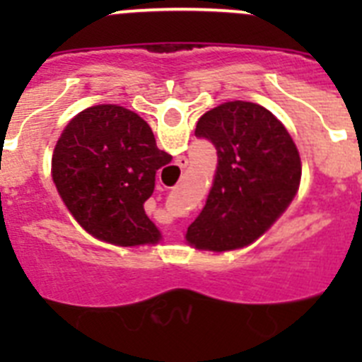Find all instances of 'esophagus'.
<instances>
[{"label": "esophagus", "instance_id": "obj_1", "mask_svg": "<svg viewBox=\"0 0 362 362\" xmlns=\"http://www.w3.org/2000/svg\"><path fill=\"white\" fill-rule=\"evenodd\" d=\"M187 165H188L187 158H179L177 159V166H179V168H187Z\"/></svg>", "mask_w": 362, "mask_h": 362}]
</instances>
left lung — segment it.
I'll return each mask as SVG.
<instances>
[{
  "label": "left lung",
  "instance_id": "left-lung-1",
  "mask_svg": "<svg viewBox=\"0 0 362 362\" xmlns=\"http://www.w3.org/2000/svg\"><path fill=\"white\" fill-rule=\"evenodd\" d=\"M196 137L216 146L217 170L187 241L212 252L248 246L296 196L300 181L296 143L270 110L250 101H228L203 114Z\"/></svg>",
  "mask_w": 362,
  "mask_h": 362
}]
</instances>
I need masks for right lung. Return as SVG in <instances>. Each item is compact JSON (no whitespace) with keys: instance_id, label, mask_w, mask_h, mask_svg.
<instances>
[{"instance_id":"obj_1","label":"right lung","mask_w":362,"mask_h":362,"mask_svg":"<svg viewBox=\"0 0 362 362\" xmlns=\"http://www.w3.org/2000/svg\"><path fill=\"white\" fill-rule=\"evenodd\" d=\"M170 161L136 112L95 105L79 112L57 139L52 179L74 219L94 238L117 246L153 245L161 233L143 204L156 172Z\"/></svg>"}]
</instances>
